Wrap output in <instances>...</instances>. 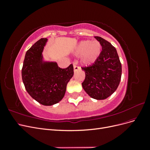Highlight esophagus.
<instances>
[{"mask_svg": "<svg viewBox=\"0 0 150 150\" xmlns=\"http://www.w3.org/2000/svg\"><path fill=\"white\" fill-rule=\"evenodd\" d=\"M80 69V67L78 66H76V64H74V71L76 72L77 71H78Z\"/></svg>", "mask_w": 150, "mask_h": 150, "instance_id": "obj_1", "label": "esophagus"}]
</instances>
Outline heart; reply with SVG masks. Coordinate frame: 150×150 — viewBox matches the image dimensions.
<instances>
[{
	"label": "heart",
	"instance_id": "heart-1",
	"mask_svg": "<svg viewBox=\"0 0 150 150\" xmlns=\"http://www.w3.org/2000/svg\"><path fill=\"white\" fill-rule=\"evenodd\" d=\"M101 44L98 40H85L81 41L74 49L76 55H81V61L83 64L89 66L96 62L100 56Z\"/></svg>",
	"mask_w": 150,
	"mask_h": 150
}]
</instances>
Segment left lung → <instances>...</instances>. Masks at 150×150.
Returning <instances> with one entry per match:
<instances>
[{
	"mask_svg": "<svg viewBox=\"0 0 150 150\" xmlns=\"http://www.w3.org/2000/svg\"><path fill=\"white\" fill-rule=\"evenodd\" d=\"M94 38L101 44L102 51L93 64L82 67L86 74L82 86L91 98L102 100L111 96L118 87L122 68L116 48L101 37Z\"/></svg>",
	"mask_w": 150,
	"mask_h": 150,
	"instance_id": "8db88e82",
	"label": "left lung"
}]
</instances>
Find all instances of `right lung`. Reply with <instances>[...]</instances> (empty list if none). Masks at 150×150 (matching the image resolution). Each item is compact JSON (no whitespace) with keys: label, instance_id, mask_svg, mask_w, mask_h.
Instances as JSON below:
<instances>
[{"label":"right lung","instance_id":"1","mask_svg":"<svg viewBox=\"0 0 150 150\" xmlns=\"http://www.w3.org/2000/svg\"><path fill=\"white\" fill-rule=\"evenodd\" d=\"M47 41V38L40 39L26 52L22 78L32 98L42 105L52 106L64 96L74 69L72 64L62 69L56 62L44 60L42 52Z\"/></svg>","mask_w":150,"mask_h":150}]
</instances>
